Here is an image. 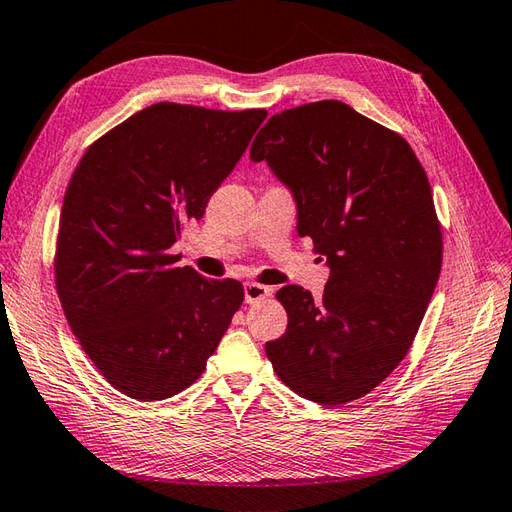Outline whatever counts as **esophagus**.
<instances>
[{
    "label": "esophagus",
    "instance_id": "obj_1",
    "mask_svg": "<svg viewBox=\"0 0 512 512\" xmlns=\"http://www.w3.org/2000/svg\"><path fill=\"white\" fill-rule=\"evenodd\" d=\"M272 294V290L268 285H261V283H246L244 285V301L246 303H257L261 299H268Z\"/></svg>",
    "mask_w": 512,
    "mask_h": 512
}]
</instances>
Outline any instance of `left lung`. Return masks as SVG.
Masks as SVG:
<instances>
[{
    "label": "left lung",
    "instance_id": "1",
    "mask_svg": "<svg viewBox=\"0 0 512 512\" xmlns=\"http://www.w3.org/2000/svg\"><path fill=\"white\" fill-rule=\"evenodd\" d=\"M296 202V231L327 259L323 301L277 299L288 329L266 342L285 386L325 406L364 397L406 358L443 264V235L417 154L338 100L272 115L251 146Z\"/></svg>",
    "mask_w": 512,
    "mask_h": 512
}]
</instances>
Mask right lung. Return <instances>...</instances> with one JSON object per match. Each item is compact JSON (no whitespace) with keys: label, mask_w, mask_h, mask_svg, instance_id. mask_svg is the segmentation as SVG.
Masks as SVG:
<instances>
[{"label":"right lung","mask_w":512,"mask_h":512,"mask_svg":"<svg viewBox=\"0 0 512 512\" xmlns=\"http://www.w3.org/2000/svg\"><path fill=\"white\" fill-rule=\"evenodd\" d=\"M266 115L152 104L91 144L71 176L58 299L89 360L128 397L161 401L192 386L240 310V281L178 268L172 246Z\"/></svg>","instance_id":"1"}]
</instances>
